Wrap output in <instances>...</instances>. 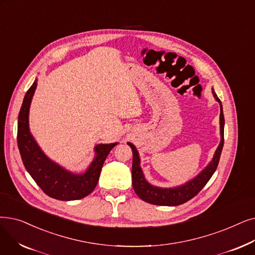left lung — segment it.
I'll return each mask as SVG.
<instances>
[{
  "mask_svg": "<svg viewBox=\"0 0 255 255\" xmlns=\"http://www.w3.org/2000/svg\"><path fill=\"white\" fill-rule=\"evenodd\" d=\"M213 95L216 101L220 104V134L221 140L219 146L214 154L213 159L206 165V167L199 173L193 179L186 181L185 183L174 186V187H159L149 183L145 176H143L142 170L140 168V158L138 151L136 150L133 143L127 142L132 149L133 154V161H132V185H133L134 192L136 195L148 203L154 205H163V206H176L187 202L193 197H195L200 192L207 181L213 176L215 171L217 170L218 163L220 160L221 152H222L224 145V115L223 107L220 99L217 97L214 88Z\"/></svg>",
  "mask_w": 255,
  "mask_h": 255,
  "instance_id": "8db88e82",
  "label": "left lung"
}]
</instances>
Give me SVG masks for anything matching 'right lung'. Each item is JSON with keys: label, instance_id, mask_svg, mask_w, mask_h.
I'll return each instance as SVG.
<instances>
[{"label": "right lung", "instance_id": "obj_1", "mask_svg": "<svg viewBox=\"0 0 255 255\" xmlns=\"http://www.w3.org/2000/svg\"><path fill=\"white\" fill-rule=\"evenodd\" d=\"M37 86L34 80L25 95L17 121V146L27 172L43 193L62 201L78 200L90 195L99 181L103 163L118 142L99 143L94 149L95 157L86 171L76 174L53 161L38 146L29 128V112Z\"/></svg>", "mask_w": 255, "mask_h": 255}]
</instances>
